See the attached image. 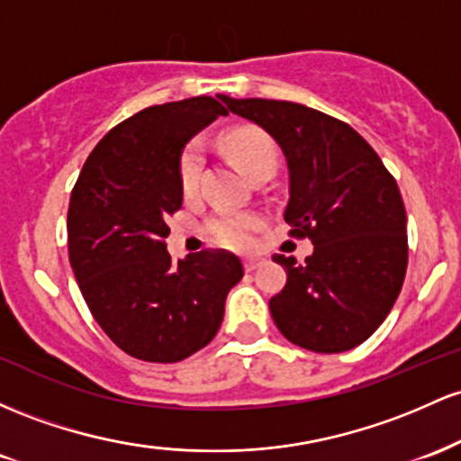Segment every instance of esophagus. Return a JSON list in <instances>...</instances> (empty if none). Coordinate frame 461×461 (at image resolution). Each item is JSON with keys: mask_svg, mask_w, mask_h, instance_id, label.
Listing matches in <instances>:
<instances>
[{"mask_svg": "<svg viewBox=\"0 0 461 461\" xmlns=\"http://www.w3.org/2000/svg\"><path fill=\"white\" fill-rule=\"evenodd\" d=\"M244 266H246L248 272H252V270H257L258 266H263V258L261 257H246Z\"/></svg>", "mask_w": 461, "mask_h": 461, "instance_id": "34e87169", "label": "esophagus"}]
</instances>
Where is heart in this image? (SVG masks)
Wrapping results in <instances>:
<instances>
[{
    "label": "heart",
    "instance_id": "b5f03b06",
    "mask_svg": "<svg viewBox=\"0 0 461 461\" xmlns=\"http://www.w3.org/2000/svg\"><path fill=\"white\" fill-rule=\"evenodd\" d=\"M221 146L232 163L244 172L248 178L261 169H276V148L266 132L258 128H235L221 137ZM203 154L198 146H189L180 161V187L185 194H191L198 187ZM258 220L250 213H220L209 221V235L217 244L229 248H244L250 244L252 232L257 230Z\"/></svg>",
    "mask_w": 461,
    "mask_h": 461
}]
</instances>
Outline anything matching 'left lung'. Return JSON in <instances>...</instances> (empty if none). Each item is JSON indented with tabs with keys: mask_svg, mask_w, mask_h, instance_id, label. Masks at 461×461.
Masks as SVG:
<instances>
[{
	"mask_svg": "<svg viewBox=\"0 0 461 461\" xmlns=\"http://www.w3.org/2000/svg\"><path fill=\"white\" fill-rule=\"evenodd\" d=\"M226 104L278 143L289 176L285 221L313 244L303 266L272 257L287 272L270 300L274 324L313 353L355 348L381 327L405 278L407 215L396 180L339 119L261 97Z\"/></svg>",
	"mask_w": 461,
	"mask_h": 461,
	"instance_id": "obj_1",
	"label": "left lung"
}]
</instances>
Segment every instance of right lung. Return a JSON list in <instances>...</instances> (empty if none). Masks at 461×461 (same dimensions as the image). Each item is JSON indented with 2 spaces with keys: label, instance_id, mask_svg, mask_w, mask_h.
I'll return each instance as SVG.
<instances>
[{
  "label": "right lung",
  "instance_id": "1",
  "mask_svg": "<svg viewBox=\"0 0 461 461\" xmlns=\"http://www.w3.org/2000/svg\"><path fill=\"white\" fill-rule=\"evenodd\" d=\"M226 95L149 106L113 128L86 158L69 200V261L102 330L123 353L174 364L204 348L244 276L230 252L172 261L167 217L183 206L185 146L217 117Z\"/></svg>",
  "mask_w": 461,
  "mask_h": 461
}]
</instances>
